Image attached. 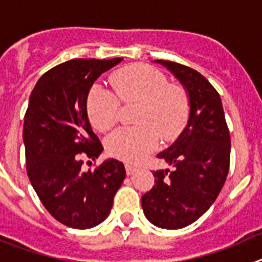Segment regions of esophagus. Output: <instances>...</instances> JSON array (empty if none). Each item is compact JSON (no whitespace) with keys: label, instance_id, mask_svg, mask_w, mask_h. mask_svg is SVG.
Returning a JSON list of instances; mask_svg holds the SVG:
<instances>
[{"label":"esophagus","instance_id":"1","mask_svg":"<svg viewBox=\"0 0 262 262\" xmlns=\"http://www.w3.org/2000/svg\"><path fill=\"white\" fill-rule=\"evenodd\" d=\"M125 169H126V173L130 176L137 171V166H134V164H132V163H125Z\"/></svg>","mask_w":262,"mask_h":262}]
</instances>
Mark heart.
<instances>
[{
	"label": "heart",
	"instance_id": "heart-1",
	"mask_svg": "<svg viewBox=\"0 0 262 262\" xmlns=\"http://www.w3.org/2000/svg\"><path fill=\"white\" fill-rule=\"evenodd\" d=\"M114 94L100 84L89 91L86 111L94 128L107 132L119 121V102L138 103L134 121L140 125L121 128L107 138L111 155L128 162L142 159L154 151L159 136L175 140L189 119V96L180 84L168 83L166 75L146 65H132L110 79Z\"/></svg>",
	"mask_w": 262,
	"mask_h": 262
}]
</instances>
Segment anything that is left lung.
<instances>
[{
    "mask_svg": "<svg viewBox=\"0 0 262 262\" xmlns=\"http://www.w3.org/2000/svg\"><path fill=\"white\" fill-rule=\"evenodd\" d=\"M175 75L189 96V119L158 158L172 167L152 172L155 185L142 195L146 218L178 230L195 222L214 204L230 168L231 140L221 96L204 75L178 62L155 60Z\"/></svg>",
    "mask_w": 262,
    "mask_h": 262,
    "instance_id": "1",
    "label": "left lung"
}]
</instances>
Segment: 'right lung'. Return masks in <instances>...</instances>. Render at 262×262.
Returning <instances> with one entry per match:
<instances>
[{"label":"right lung","mask_w":262,"mask_h":262,"mask_svg":"<svg viewBox=\"0 0 262 262\" xmlns=\"http://www.w3.org/2000/svg\"><path fill=\"white\" fill-rule=\"evenodd\" d=\"M121 61L60 63L40 77L28 100L23 125L28 179L49 214L68 227L102 223L125 179L124 164L112 158L82 171L83 155L95 160L103 151L87 116V95L94 82Z\"/></svg>","instance_id":"right-lung-1"}]
</instances>
